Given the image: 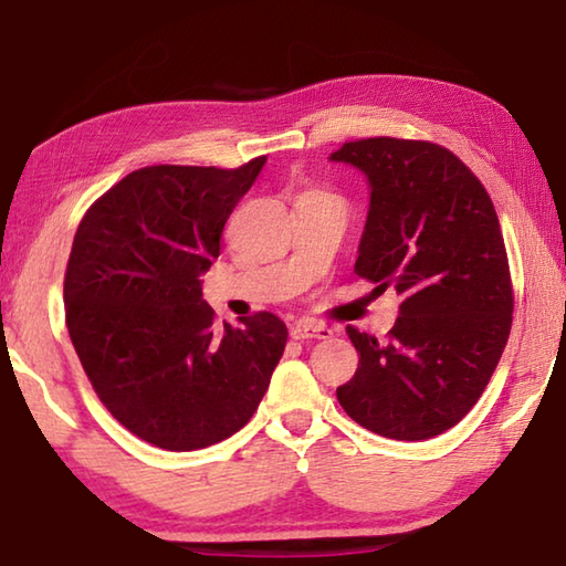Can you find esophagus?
Returning a JSON list of instances; mask_svg holds the SVG:
<instances>
[{"mask_svg":"<svg viewBox=\"0 0 566 566\" xmlns=\"http://www.w3.org/2000/svg\"><path fill=\"white\" fill-rule=\"evenodd\" d=\"M292 337L294 339H329L332 337V327H327L324 322L317 319H300L292 327Z\"/></svg>","mask_w":566,"mask_h":566,"instance_id":"34e87169","label":"esophagus"}]
</instances>
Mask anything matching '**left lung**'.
Masks as SVG:
<instances>
[{"mask_svg":"<svg viewBox=\"0 0 566 566\" xmlns=\"http://www.w3.org/2000/svg\"><path fill=\"white\" fill-rule=\"evenodd\" d=\"M332 159L361 169L371 189L354 272L401 294L387 342L347 327L359 367L337 399L375 434L437 437L476 405L510 339L500 219L474 171L434 142L369 137Z\"/></svg>","mask_w":566,"mask_h":566,"instance_id":"1","label":"left lung"}]
</instances>
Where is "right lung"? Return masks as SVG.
Here are the masks:
<instances>
[{"label": "right lung", "instance_id": "obj_1", "mask_svg": "<svg viewBox=\"0 0 566 566\" xmlns=\"http://www.w3.org/2000/svg\"><path fill=\"white\" fill-rule=\"evenodd\" d=\"M264 161L137 169L76 227L64 274L76 357L109 415L159 449L191 452L239 432L282 359L276 314L217 329L199 280Z\"/></svg>", "mask_w": 566, "mask_h": 566}]
</instances>
